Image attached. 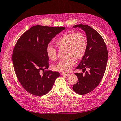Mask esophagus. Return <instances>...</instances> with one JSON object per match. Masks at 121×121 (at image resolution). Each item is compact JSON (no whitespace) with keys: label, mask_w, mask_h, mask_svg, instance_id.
<instances>
[{"label":"esophagus","mask_w":121,"mask_h":121,"mask_svg":"<svg viewBox=\"0 0 121 121\" xmlns=\"http://www.w3.org/2000/svg\"><path fill=\"white\" fill-rule=\"evenodd\" d=\"M61 74L62 76H68L69 75V74L68 73H61Z\"/></svg>","instance_id":"obj_1"}]
</instances>
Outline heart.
Instances as JSON below:
<instances>
[{"label": "heart", "instance_id": "heart-1", "mask_svg": "<svg viewBox=\"0 0 121 121\" xmlns=\"http://www.w3.org/2000/svg\"><path fill=\"white\" fill-rule=\"evenodd\" d=\"M55 43L60 48H66L67 58L53 66V69L64 72H69L70 70L75 64V60L82 59L87 48L86 37L80 32L66 33L57 38ZM46 52L50 60H54L56 59V50L51 45H47Z\"/></svg>", "mask_w": 121, "mask_h": 121}]
</instances>
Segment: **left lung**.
<instances>
[{
  "label": "left lung",
  "mask_w": 121,
  "mask_h": 121,
  "mask_svg": "<svg viewBox=\"0 0 121 121\" xmlns=\"http://www.w3.org/2000/svg\"><path fill=\"white\" fill-rule=\"evenodd\" d=\"M73 28H81L84 31L87 41L85 54L76 69L85 72L88 68L90 70L84 74L75 73L78 81L72 87L76 93L83 95L93 90L102 80L107 65L108 51L102 37L94 29L82 24L75 25Z\"/></svg>",
  "instance_id": "8db88e82"
}]
</instances>
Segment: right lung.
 Masks as SVG:
<instances>
[{
  "instance_id": "add662e5",
  "label": "right lung",
  "mask_w": 121,
  "mask_h": 121,
  "mask_svg": "<svg viewBox=\"0 0 121 121\" xmlns=\"http://www.w3.org/2000/svg\"><path fill=\"white\" fill-rule=\"evenodd\" d=\"M65 27L36 25L23 33L14 47L12 62L17 78L29 93L43 96L51 90L59 72L49 70L43 74L41 70L49 68L47 45Z\"/></svg>"
}]
</instances>
